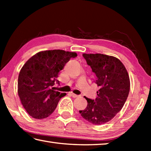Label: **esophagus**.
Returning <instances> with one entry per match:
<instances>
[{"instance_id": "34e87169", "label": "esophagus", "mask_w": 151, "mask_h": 151, "mask_svg": "<svg viewBox=\"0 0 151 151\" xmlns=\"http://www.w3.org/2000/svg\"><path fill=\"white\" fill-rule=\"evenodd\" d=\"M70 94H71V96L73 97V98H77V97L79 96L78 95H77V94H75V93H70Z\"/></svg>"}]
</instances>
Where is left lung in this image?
Here are the masks:
<instances>
[{
    "mask_svg": "<svg viewBox=\"0 0 151 151\" xmlns=\"http://www.w3.org/2000/svg\"><path fill=\"white\" fill-rule=\"evenodd\" d=\"M83 56L95 73V83L100 89L95 100L84 96L87 106L79 112L92 124H104L115 116L127 101L130 91L129 74L121 61L112 56L99 53H84Z\"/></svg>",
    "mask_w": 151,
    "mask_h": 151,
    "instance_id": "8db88e82",
    "label": "left lung"
}]
</instances>
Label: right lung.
Returning <instances> with one entry per match:
<instances>
[{
  "instance_id": "right-lung-1",
  "label": "right lung",
  "mask_w": 151,
  "mask_h": 151,
  "mask_svg": "<svg viewBox=\"0 0 151 151\" xmlns=\"http://www.w3.org/2000/svg\"><path fill=\"white\" fill-rule=\"evenodd\" d=\"M77 57L74 52L63 50H44L28 60L20 70L18 78V94L22 106L32 118L45 119L57 108L60 99L66 95L55 91L58 73L71 58Z\"/></svg>"
}]
</instances>
